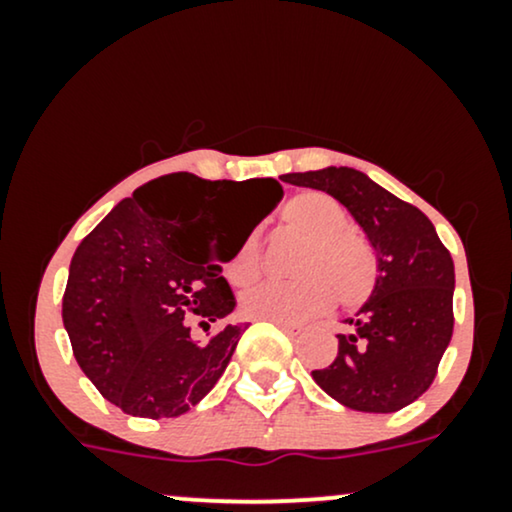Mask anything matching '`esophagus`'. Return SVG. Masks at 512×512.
<instances>
[{
  "label": "esophagus",
  "mask_w": 512,
  "mask_h": 512,
  "mask_svg": "<svg viewBox=\"0 0 512 512\" xmlns=\"http://www.w3.org/2000/svg\"><path fill=\"white\" fill-rule=\"evenodd\" d=\"M276 327H281V330L284 332H289V334H301V327L298 325H291V322H284V320H272Z\"/></svg>",
  "instance_id": "obj_1"
}]
</instances>
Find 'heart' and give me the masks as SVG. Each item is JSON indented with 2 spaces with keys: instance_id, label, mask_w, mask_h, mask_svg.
I'll return each instance as SVG.
<instances>
[{
  "instance_id": "b5f03b06",
  "label": "heart",
  "mask_w": 512,
  "mask_h": 512,
  "mask_svg": "<svg viewBox=\"0 0 512 512\" xmlns=\"http://www.w3.org/2000/svg\"><path fill=\"white\" fill-rule=\"evenodd\" d=\"M281 219L293 236L303 240L293 262V274L301 279L252 286L240 298L245 313L260 320L303 322L325 313L334 296L346 308L366 301L378 279V260L368 240L346 231L349 214L337 199L315 190L301 192L284 204ZM260 248V233L252 231L226 264L231 284L248 286L260 276Z\"/></svg>"
}]
</instances>
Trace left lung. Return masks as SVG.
Here are the masks:
<instances>
[{
  "label": "left lung",
  "instance_id": "8db88e82",
  "mask_svg": "<svg viewBox=\"0 0 512 512\" xmlns=\"http://www.w3.org/2000/svg\"><path fill=\"white\" fill-rule=\"evenodd\" d=\"M344 204L378 260L373 293L346 317L339 354L313 380L344 407L390 414L431 387L452 337L455 264L424 211L356 168H322L281 178Z\"/></svg>",
  "mask_w": 512,
  "mask_h": 512
}]
</instances>
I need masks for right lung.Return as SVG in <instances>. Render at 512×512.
<instances>
[{"instance_id":"add662e5","label":"right lung","mask_w":512,"mask_h":512,"mask_svg":"<svg viewBox=\"0 0 512 512\" xmlns=\"http://www.w3.org/2000/svg\"><path fill=\"white\" fill-rule=\"evenodd\" d=\"M231 180L173 173L122 199L81 240L69 264L62 320L76 363L98 392L129 416L170 419L209 395L248 325L228 315L236 296L223 279L267 202L233 248L219 252L216 202Z\"/></svg>"}]
</instances>
